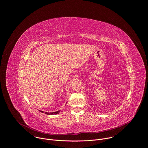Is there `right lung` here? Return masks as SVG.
Instances as JSON below:
<instances>
[{
  "instance_id": "add662e5",
  "label": "right lung",
  "mask_w": 148,
  "mask_h": 148,
  "mask_svg": "<svg viewBox=\"0 0 148 148\" xmlns=\"http://www.w3.org/2000/svg\"><path fill=\"white\" fill-rule=\"evenodd\" d=\"M40 112H42V113H45L47 115H56V114H58L60 112V111H56V112H44V111H40V110H38Z\"/></svg>"
}]
</instances>
